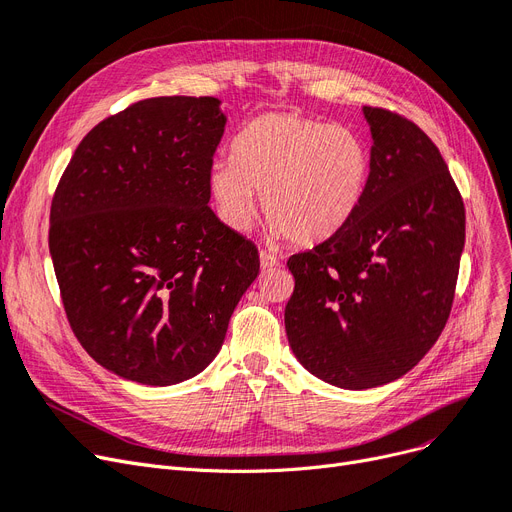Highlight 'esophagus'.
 I'll use <instances>...</instances> for the list:
<instances>
[{
	"label": "esophagus",
	"instance_id": "esophagus-1",
	"mask_svg": "<svg viewBox=\"0 0 512 512\" xmlns=\"http://www.w3.org/2000/svg\"><path fill=\"white\" fill-rule=\"evenodd\" d=\"M259 261H261V270H272V268L278 266V257L268 253V251L259 253Z\"/></svg>",
	"mask_w": 512,
	"mask_h": 512
}]
</instances>
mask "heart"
<instances>
[{
	"label": "heart",
	"mask_w": 512,
	"mask_h": 512,
	"mask_svg": "<svg viewBox=\"0 0 512 512\" xmlns=\"http://www.w3.org/2000/svg\"><path fill=\"white\" fill-rule=\"evenodd\" d=\"M232 159L208 170V189L221 219L246 230L261 196L263 215L293 244L331 238L361 206L371 173L365 139L301 113L270 111L246 124Z\"/></svg>",
	"instance_id": "heart-1"
}]
</instances>
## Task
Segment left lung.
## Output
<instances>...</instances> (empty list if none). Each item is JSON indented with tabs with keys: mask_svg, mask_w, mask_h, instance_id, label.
Listing matches in <instances>:
<instances>
[{
	"mask_svg": "<svg viewBox=\"0 0 512 512\" xmlns=\"http://www.w3.org/2000/svg\"><path fill=\"white\" fill-rule=\"evenodd\" d=\"M371 173L352 219L289 257L293 354L346 390L399 380L437 342L451 312L466 236L464 202L439 147L399 113L363 107Z\"/></svg>",
	"mask_w": 512,
	"mask_h": 512,
	"instance_id": "8db88e82",
	"label": "left lung"
}]
</instances>
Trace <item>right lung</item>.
<instances>
[{
	"label": "right lung",
	"instance_id": "1",
	"mask_svg": "<svg viewBox=\"0 0 512 512\" xmlns=\"http://www.w3.org/2000/svg\"><path fill=\"white\" fill-rule=\"evenodd\" d=\"M219 103H132L88 132L56 185L48 244L67 320L94 361L130 382L200 373L259 274L255 244L208 206Z\"/></svg>",
	"mask_w": 512,
	"mask_h": 512
}]
</instances>
